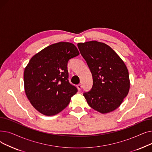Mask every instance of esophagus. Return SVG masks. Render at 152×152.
Returning <instances> with one entry per match:
<instances>
[{"mask_svg":"<svg viewBox=\"0 0 152 152\" xmlns=\"http://www.w3.org/2000/svg\"><path fill=\"white\" fill-rule=\"evenodd\" d=\"M77 89H78L79 91H81V89H82V85H81V84H78V85L77 86Z\"/></svg>","mask_w":152,"mask_h":152,"instance_id":"esophagus-1","label":"esophagus"}]
</instances>
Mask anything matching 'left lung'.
Instances as JSON below:
<instances>
[{"label": "left lung", "mask_w": 152, "mask_h": 152, "mask_svg": "<svg viewBox=\"0 0 152 152\" xmlns=\"http://www.w3.org/2000/svg\"><path fill=\"white\" fill-rule=\"evenodd\" d=\"M93 78L90 91L83 95L89 105L105 114L118 108L128 94L129 72L122 59L105 43L92 41L77 44Z\"/></svg>", "instance_id": "8db88e82"}]
</instances>
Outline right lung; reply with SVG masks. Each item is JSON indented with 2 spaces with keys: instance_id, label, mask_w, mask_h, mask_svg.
I'll return each mask as SVG.
<instances>
[{
  "instance_id": "1",
  "label": "right lung",
  "mask_w": 152,
  "mask_h": 152,
  "mask_svg": "<svg viewBox=\"0 0 152 152\" xmlns=\"http://www.w3.org/2000/svg\"><path fill=\"white\" fill-rule=\"evenodd\" d=\"M79 55L72 43L49 45L34 55L24 71L26 96L39 112L46 116L59 113L77 92L68 81V61Z\"/></svg>"
}]
</instances>
